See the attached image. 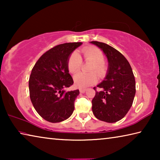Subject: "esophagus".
<instances>
[{"label":"esophagus","mask_w":160,"mask_h":160,"mask_svg":"<svg viewBox=\"0 0 160 160\" xmlns=\"http://www.w3.org/2000/svg\"><path fill=\"white\" fill-rule=\"evenodd\" d=\"M85 91H86V89H85V88H80V92L81 93L85 92Z\"/></svg>","instance_id":"obj_1"}]
</instances>
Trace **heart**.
<instances>
[{
	"instance_id": "1",
	"label": "heart",
	"mask_w": 160,
	"mask_h": 160,
	"mask_svg": "<svg viewBox=\"0 0 160 160\" xmlns=\"http://www.w3.org/2000/svg\"><path fill=\"white\" fill-rule=\"evenodd\" d=\"M84 58L85 61L92 62L90 67V71H95L100 77H103L106 73L107 67L104 63V56L101 50L95 47H85L82 49ZM82 66V58L77 51H74L70 56L68 61V68L71 73H75L80 70ZM98 80L95 72L90 73L78 72L73 77L75 85L78 88H87L97 82Z\"/></svg>"
}]
</instances>
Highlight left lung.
I'll use <instances>...</instances> for the list:
<instances>
[{"mask_svg": "<svg viewBox=\"0 0 160 160\" xmlns=\"http://www.w3.org/2000/svg\"><path fill=\"white\" fill-rule=\"evenodd\" d=\"M90 43L99 47L108 60L106 76L97 85L102 90L95 91L92 109L99 120L115 123L126 115L132 104L135 94L133 72L127 59L116 48L102 42Z\"/></svg>", "mask_w": 160, "mask_h": 160, "instance_id": "left-lung-1", "label": "left lung"}]
</instances>
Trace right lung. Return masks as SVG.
I'll return each instance as SVG.
<instances>
[{
  "label": "right lung",
  "instance_id": "obj_1",
  "mask_svg": "<svg viewBox=\"0 0 160 160\" xmlns=\"http://www.w3.org/2000/svg\"><path fill=\"white\" fill-rule=\"evenodd\" d=\"M82 42L65 43L51 48L39 58L29 80V96L37 112L51 123L66 120L74 111L79 90L66 92L73 84L68 61Z\"/></svg>",
  "mask_w": 160,
  "mask_h": 160
}]
</instances>
